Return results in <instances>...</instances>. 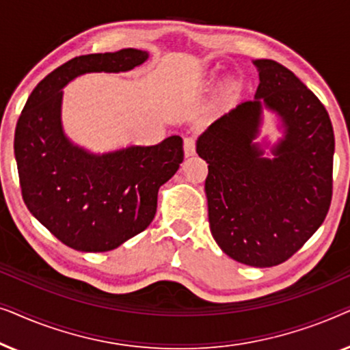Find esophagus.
<instances>
[{
  "instance_id": "34e87169",
  "label": "esophagus",
  "mask_w": 350,
  "mask_h": 350,
  "mask_svg": "<svg viewBox=\"0 0 350 350\" xmlns=\"http://www.w3.org/2000/svg\"><path fill=\"white\" fill-rule=\"evenodd\" d=\"M196 154V140L193 137H186L185 138V156H194Z\"/></svg>"
}]
</instances>
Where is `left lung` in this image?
Returning <instances> with one entry per match:
<instances>
[{
	"label": "left lung",
	"mask_w": 350,
	"mask_h": 350,
	"mask_svg": "<svg viewBox=\"0 0 350 350\" xmlns=\"http://www.w3.org/2000/svg\"><path fill=\"white\" fill-rule=\"evenodd\" d=\"M260 85L198 140L208 164L210 231L242 265L271 267L295 255L327 217L333 196L334 133L328 111L293 71L255 60ZM266 106L282 118L286 137L266 160L252 143Z\"/></svg>",
	"instance_id": "1"
}]
</instances>
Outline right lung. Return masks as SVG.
<instances>
[{"label": "right lung", "mask_w": 350, "mask_h": 350, "mask_svg": "<svg viewBox=\"0 0 350 350\" xmlns=\"http://www.w3.org/2000/svg\"><path fill=\"white\" fill-rule=\"evenodd\" d=\"M148 52L121 49L75 57L33 89L14 137L22 198L33 217L66 247L108 252L150 226L157 191L183 162V140L95 156L75 146L60 124L62 88L92 71L132 70Z\"/></svg>", "instance_id": "right-lung-1"}]
</instances>
